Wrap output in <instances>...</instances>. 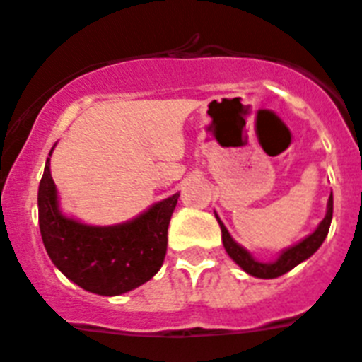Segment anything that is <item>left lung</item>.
I'll use <instances>...</instances> for the list:
<instances>
[{
  "instance_id": "1",
  "label": "left lung",
  "mask_w": 362,
  "mask_h": 362,
  "mask_svg": "<svg viewBox=\"0 0 362 362\" xmlns=\"http://www.w3.org/2000/svg\"><path fill=\"white\" fill-rule=\"evenodd\" d=\"M332 214H334V197L330 196V199H328V210H326L325 219L321 221V225L317 226V230L306 239H303L299 245L292 246L288 250H284L283 254L279 255V259L274 261V263H259V261H255L245 248H241L238 243L230 238L228 230H226L225 225L221 223L219 217H216L217 221H219L221 233H223V245H225L226 254H228L246 274H250V276L254 277H261V279H274V277L283 276V274L290 272L292 268H296L297 264L303 263L305 259H308L310 255H313L317 252V248L322 245L326 235H328V230H330Z\"/></svg>"
}]
</instances>
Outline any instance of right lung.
<instances>
[{
	"mask_svg": "<svg viewBox=\"0 0 362 362\" xmlns=\"http://www.w3.org/2000/svg\"><path fill=\"white\" fill-rule=\"evenodd\" d=\"M177 199L179 194H174L123 225H83L57 209L56 185L47 159L37 190L43 245L52 263L83 290L119 296L141 286L161 268L168 223Z\"/></svg>",
	"mask_w": 362,
	"mask_h": 362,
	"instance_id": "right-lung-1",
	"label": "right lung"
}]
</instances>
